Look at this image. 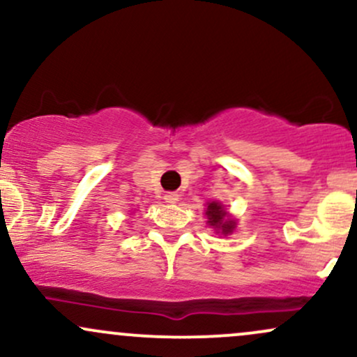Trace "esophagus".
<instances>
[{
  "mask_svg": "<svg viewBox=\"0 0 357 357\" xmlns=\"http://www.w3.org/2000/svg\"><path fill=\"white\" fill-rule=\"evenodd\" d=\"M178 195H176V192H167V195L165 196V202L166 203H169V204H174V203H178Z\"/></svg>",
  "mask_w": 357,
  "mask_h": 357,
  "instance_id": "34e87169",
  "label": "esophagus"
}]
</instances>
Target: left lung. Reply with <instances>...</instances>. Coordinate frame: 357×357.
I'll return each mask as SVG.
<instances>
[{
	"label": "left lung",
	"instance_id": "obj_1",
	"mask_svg": "<svg viewBox=\"0 0 357 357\" xmlns=\"http://www.w3.org/2000/svg\"><path fill=\"white\" fill-rule=\"evenodd\" d=\"M204 211H206L204 215H206L208 218L206 223L210 225L211 228H215L216 233H221V235L227 236L235 231L236 221L230 218V215H228L221 203H216V202L208 203V208Z\"/></svg>",
	"mask_w": 357,
	"mask_h": 357
}]
</instances>
